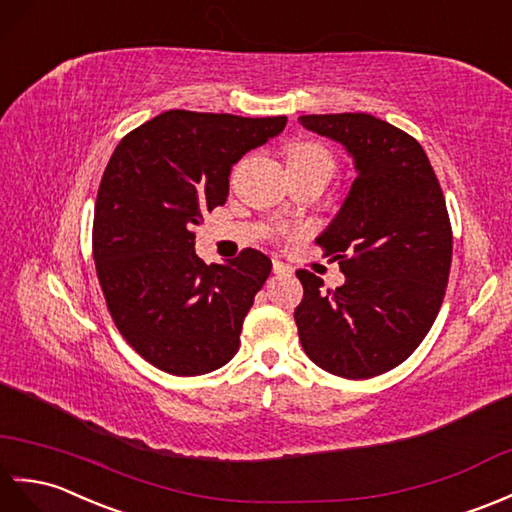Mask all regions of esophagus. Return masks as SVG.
<instances>
[{
  "instance_id": "esophagus-1",
  "label": "esophagus",
  "mask_w": 512,
  "mask_h": 512,
  "mask_svg": "<svg viewBox=\"0 0 512 512\" xmlns=\"http://www.w3.org/2000/svg\"><path fill=\"white\" fill-rule=\"evenodd\" d=\"M271 267H274V274L276 276H289L291 274V267L285 265V263H280V260H274V263H271Z\"/></svg>"
}]
</instances>
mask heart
<instances>
[{
    "label": "heart",
    "instance_id": "heart-1",
    "mask_svg": "<svg viewBox=\"0 0 512 512\" xmlns=\"http://www.w3.org/2000/svg\"><path fill=\"white\" fill-rule=\"evenodd\" d=\"M287 164L289 170H326L333 175L335 160L322 144L311 140L293 142L287 149ZM289 230H280V234H287Z\"/></svg>",
    "mask_w": 512,
    "mask_h": 512
}]
</instances>
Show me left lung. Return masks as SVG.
<instances>
[{"instance_id":"obj_1","label":"left lung","mask_w":512,"mask_h":512,"mask_svg":"<svg viewBox=\"0 0 512 512\" xmlns=\"http://www.w3.org/2000/svg\"><path fill=\"white\" fill-rule=\"evenodd\" d=\"M304 129L342 142L357 177L317 238L346 282L324 289L306 269L293 317L306 355L344 379H372L423 342L445 300L453 234L445 195L412 135L368 113L300 116Z\"/></svg>"}]
</instances>
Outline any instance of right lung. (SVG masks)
Masks as SVG:
<instances>
[{
  "label": "right lung",
  "instance_id": "1",
  "mask_svg": "<svg viewBox=\"0 0 512 512\" xmlns=\"http://www.w3.org/2000/svg\"><path fill=\"white\" fill-rule=\"evenodd\" d=\"M285 124L173 109L113 151L94 210L96 274L113 324L155 368L197 377L236 355L271 260L247 247L227 265H206L195 225L225 203L232 164Z\"/></svg>",
  "mask_w": 512,
  "mask_h": 512
}]
</instances>
